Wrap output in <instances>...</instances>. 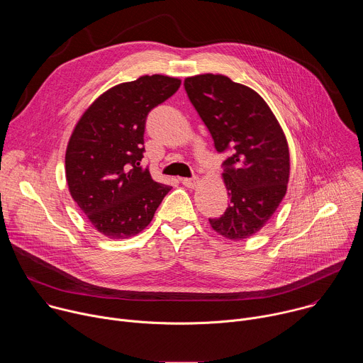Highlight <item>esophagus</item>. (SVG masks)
Masks as SVG:
<instances>
[{
	"instance_id": "1",
	"label": "esophagus",
	"mask_w": 363,
	"mask_h": 363,
	"mask_svg": "<svg viewBox=\"0 0 363 363\" xmlns=\"http://www.w3.org/2000/svg\"><path fill=\"white\" fill-rule=\"evenodd\" d=\"M181 182H182L186 188H195V186L198 185L199 179H198V178H182Z\"/></svg>"
}]
</instances>
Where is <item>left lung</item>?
<instances>
[{
    "label": "left lung",
    "mask_w": 363,
    "mask_h": 363,
    "mask_svg": "<svg viewBox=\"0 0 363 363\" xmlns=\"http://www.w3.org/2000/svg\"><path fill=\"white\" fill-rule=\"evenodd\" d=\"M184 86L216 149L230 153L223 164L230 203L210 224L228 240L248 238L267 224L286 195V135L266 100L227 76L198 74L186 77Z\"/></svg>",
    "instance_id": "obj_1"
}]
</instances>
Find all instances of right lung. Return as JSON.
<instances>
[{
	"instance_id": "1",
	"label": "right lung",
	"mask_w": 363,
	"mask_h": 363,
	"mask_svg": "<svg viewBox=\"0 0 363 363\" xmlns=\"http://www.w3.org/2000/svg\"><path fill=\"white\" fill-rule=\"evenodd\" d=\"M181 86L177 77L140 76L100 94L79 119L66 149L72 198L105 237L145 230L171 191L142 168L147 113Z\"/></svg>"
}]
</instances>
